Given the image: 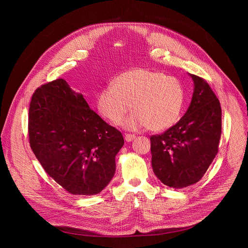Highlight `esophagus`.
Segmentation results:
<instances>
[{"label":"esophagus","instance_id":"obj_1","mask_svg":"<svg viewBox=\"0 0 248 248\" xmlns=\"http://www.w3.org/2000/svg\"><path fill=\"white\" fill-rule=\"evenodd\" d=\"M124 139H125V140L127 142H129V141H132V140H134L136 139V136L132 135V134H125L124 135Z\"/></svg>","mask_w":248,"mask_h":248}]
</instances>
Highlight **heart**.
Instances as JSON below:
<instances>
[{"instance_id": "b5f03b06", "label": "heart", "mask_w": 248, "mask_h": 248, "mask_svg": "<svg viewBox=\"0 0 248 248\" xmlns=\"http://www.w3.org/2000/svg\"><path fill=\"white\" fill-rule=\"evenodd\" d=\"M112 86L97 96L99 112L114 124H120L129 108L125 126L137 129L148 126L152 132H162L175 125L184 110L185 90L174 77L158 71L136 68L124 72Z\"/></svg>"}]
</instances>
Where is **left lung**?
Returning <instances> with one entry per match:
<instances>
[{"label":"left lung","instance_id":"8db88e82","mask_svg":"<svg viewBox=\"0 0 248 248\" xmlns=\"http://www.w3.org/2000/svg\"><path fill=\"white\" fill-rule=\"evenodd\" d=\"M194 83L186 113L162 135L151 137L155 175L170 188L197 183L213 162L221 136V107L203 78L188 73Z\"/></svg>","mask_w":248,"mask_h":248}]
</instances>
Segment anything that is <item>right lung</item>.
Returning <instances> with one entry per match:
<instances>
[{"mask_svg": "<svg viewBox=\"0 0 248 248\" xmlns=\"http://www.w3.org/2000/svg\"><path fill=\"white\" fill-rule=\"evenodd\" d=\"M29 140L36 158L56 183L73 195H95L115 173L121 132L91 110L82 93L56 79L34 93Z\"/></svg>", "mask_w": 248, "mask_h": 248, "instance_id": "1", "label": "right lung"}]
</instances>
